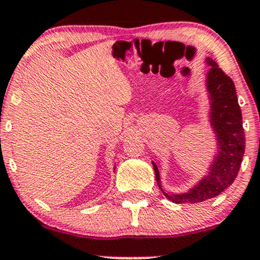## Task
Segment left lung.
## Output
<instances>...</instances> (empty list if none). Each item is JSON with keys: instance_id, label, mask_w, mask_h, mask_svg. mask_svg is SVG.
<instances>
[{"instance_id": "1", "label": "left lung", "mask_w": 260, "mask_h": 260, "mask_svg": "<svg viewBox=\"0 0 260 260\" xmlns=\"http://www.w3.org/2000/svg\"><path fill=\"white\" fill-rule=\"evenodd\" d=\"M207 61L211 66L208 72V90L211 99V124L216 132L219 153L209 175L199 182L198 186L184 194H166L170 201L177 204L204 202L219 196L231 186L240 171L246 148L242 113L234 82L215 61L211 58ZM153 166L160 187L159 170L155 162Z\"/></svg>"}]
</instances>
